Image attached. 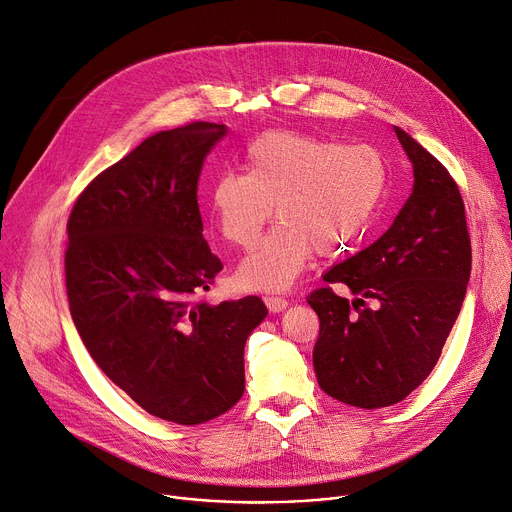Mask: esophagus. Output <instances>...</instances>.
<instances>
[{"instance_id": "34e87169", "label": "esophagus", "mask_w": 512, "mask_h": 512, "mask_svg": "<svg viewBox=\"0 0 512 512\" xmlns=\"http://www.w3.org/2000/svg\"><path fill=\"white\" fill-rule=\"evenodd\" d=\"M264 303H266L270 313H280V311H285L289 307V301L282 299V297H264Z\"/></svg>"}]
</instances>
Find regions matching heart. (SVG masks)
I'll return each mask as SVG.
<instances>
[{
	"label": "heart",
	"mask_w": 512,
	"mask_h": 512,
	"mask_svg": "<svg viewBox=\"0 0 512 512\" xmlns=\"http://www.w3.org/2000/svg\"><path fill=\"white\" fill-rule=\"evenodd\" d=\"M384 160L366 146L272 130L244 152V175H219L207 211L219 236L250 248L274 211L276 225L240 262L238 282L252 291H282L305 270L315 250L346 248L376 209L384 189Z\"/></svg>",
	"instance_id": "obj_1"
}]
</instances>
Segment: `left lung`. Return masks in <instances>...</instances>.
<instances>
[{
    "mask_svg": "<svg viewBox=\"0 0 512 512\" xmlns=\"http://www.w3.org/2000/svg\"><path fill=\"white\" fill-rule=\"evenodd\" d=\"M413 164V193L368 248L331 266L356 299L319 289L307 303L319 315L313 368L319 386L352 407L401 403L437 364L456 323L472 270L466 209L456 181L413 136L394 126ZM379 303L365 307V299ZM355 311L352 312L349 307Z\"/></svg>",
    "mask_w": 512,
    "mask_h": 512,
    "instance_id": "8db88e82",
    "label": "left lung"
}]
</instances>
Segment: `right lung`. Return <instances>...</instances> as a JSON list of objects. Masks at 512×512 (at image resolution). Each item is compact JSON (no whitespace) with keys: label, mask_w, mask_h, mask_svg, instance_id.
Listing matches in <instances>:
<instances>
[{"label":"right lung","mask_w":512,"mask_h":512,"mask_svg":"<svg viewBox=\"0 0 512 512\" xmlns=\"http://www.w3.org/2000/svg\"><path fill=\"white\" fill-rule=\"evenodd\" d=\"M223 124L156 132L81 193L65 256L71 317L105 376L150 415L199 425L244 394L258 297L195 301L223 268L203 240L197 181Z\"/></svg>","instance_id":"right-lung-1"}]
</instances>
